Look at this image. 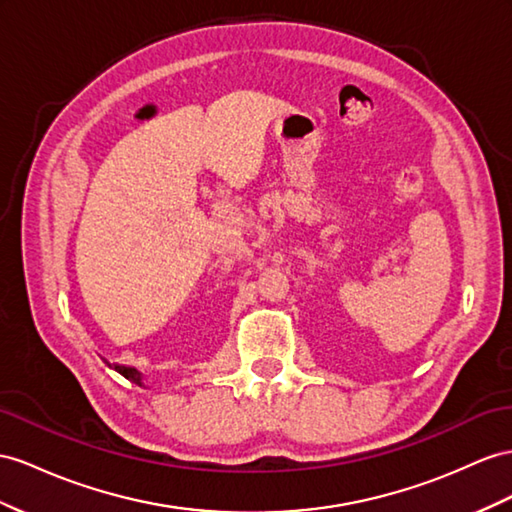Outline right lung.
<instances>
[{
    "mask_svg": "<svg viewBox=\"0 0 512 512\" xmlns=\"http://www.w3.org/2000/svg\"><path fill=\"white\" fill-rule=\"evenodd\" d=\"M114 370L119 372L121 376H125L127 381H131V383H136V385L142 387V374H140L136 368H127V365H114Z\"/></svg>",
    "mask_w": 512,
    "mask_h": 512,
    "instance_id": "right-lung-1",
    "label": "right lung"
}]
</instances>
